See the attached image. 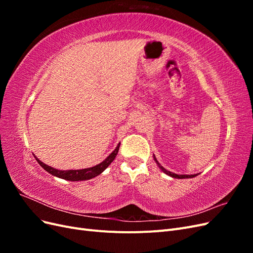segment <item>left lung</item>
I'll return each instance as SVG.
<instances>
[{
	"label": "left lung",
	"mask_w": 253,
	"mask_h": 253,
	"mask_svg": "<svg viewBox=\"0 0 253 253\" xmlns=\"http://www.w3.org/2000/svg\"><path fill=\"white\" fill-rule=\"evenodd\" d=\"M153 158H154V160L156 162V164H157V166L159 167V169L162 170L164 173H166L167 175H169V176H171V177H173V178H179V179H182V178H193V177H195V176L197 175V174H192V175H179V174H175V173H173V172H170V171H168V170H166L165 168L160 165L158 162H157V159H156V157H155V155H153Z\"/></svg>",
	"instance_id": "obj_1"
}]
</instances>
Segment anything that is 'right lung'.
I'll list each match as a JSON object with an SVG mask.
<instances>
[{
	"label": "right lung",
	"mask_w": 253,
	"mask_h": 253,
	"mask_svg": "<svg viewBox=\"0 0 253 253\" xmlns=\"http://www.w3.org/2000/svg\"><path fill=\"white\" fill-rule=\"evenodd\" d=\"M119 147L120 143L117 145L116 149H115L111 154L106 157L102 163L98 164L91 168H86V169H81V170H57L55 168L49 167L47 165H45L44 163H42L39 158H36V160L39 165L43 168L44 170H46L49 174L56 176V177L62 178V179H66L70 181H79V180H87V179H91L96 177V176L100 175L106 168H108L113 160L116 157V155L118 154L119 151Z\"/></svg>",
	"instance_id": "1"
}]
</instances>
